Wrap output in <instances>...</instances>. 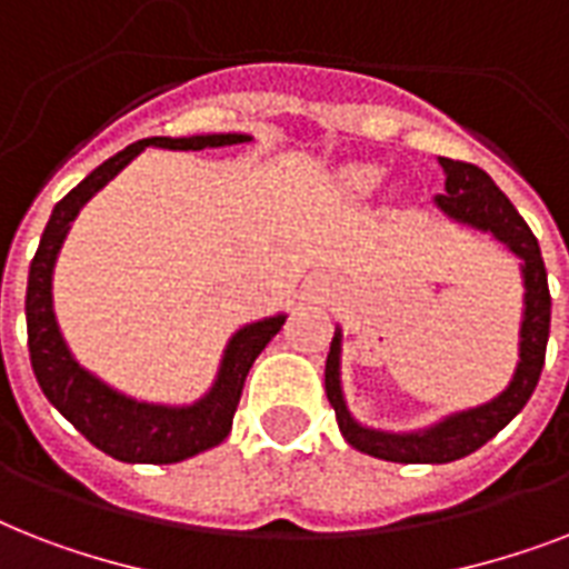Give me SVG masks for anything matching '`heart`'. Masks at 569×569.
Wrapping results in <instances>:
<instances>
[{"instance_id":"obj_1","label":"heart","mask_w":569,"mask_h":569,"mask_svg":"<svg viewBox=\"0 0 569 569\" xmlns=\"http://www.w3.org/2000/svg\"><path fill=\"white\" fill-rule=\"evenodd\" d=\"M348 182L357 186V189H366V186L375 182V171H369V168H355V171H348Z\"/></svg>"}]
</instances>
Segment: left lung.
<instances>
[{"instance_id": "obj_1", "label": "left lung", "mask_w": 569, "mask_h": 569, "mask_svg": "<svg viewBox=\"0 0 569 569\" xmlns=\"http://www.w3.org/2000/svg\"><path fill=\"white\" fill-rule=\"evenodd\" d=\"M440 164L446 171V194L433 197V203L455 221L493 232L496 239L505 241L522 259L526 312H522L520 328V363H517V372H513L508 389L487 405L446 416L442 422L416 433L375 431V428H363L360 422H355V416L348 413L342 387H339L342 333L337 330L333 342H330L328 366H325V392H328L330 407L337 410L339 431L357 451L380 460H392V463H449V460L467 458L476 449H481L526 407V401L538 387L543 360H547L552 298H549L547 266L540 257L535 232L529 230V223L522 221V214L513 209L511 200L499 191V186L478 164L455 162V159H442V156Z\"/></svg>"}]
</instances>
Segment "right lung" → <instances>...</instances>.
Masks as SVG:
<instances>
[{
	"label": "right lung",
	"mask_w": 569,
	"mask_h": 569,
	"mask_svg": "<svg viewBox=\"0 0 569 569\" xmlns=\"http://www.w3.org/2000/svg\"><path fill=\"white\" fill-rule=\"evenodd\" d=\"M250 136L227 132V136H191V138H144L111 156L97 171H91L76 186L64 200H58L43 236H40L38 253L31 259L29 286H26V328H29V357L34 378H38L43 396L76 431L84 433V440L114 460L123 463H180L194 458L200 451L212 449L230 433L232 416L239 407L241 387L248 378L250 366L262 355V348L283 328L286 316L253 321L230 339L223 351L221 369L212 389L200 401L189 407L147 405L136 398L120 396L118 389L84 372L76 363L70 348L61 339L52 312V268H56L58 250L64 244L70 223L88 200L114 180L144 147H164V150H206V147L244 144Z\"/></svg>",
	"instance_id": "obj_1"
}]
</instances>
